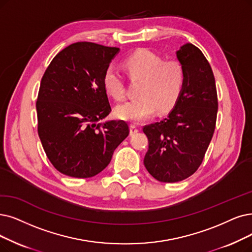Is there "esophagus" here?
Wrapping results in <instances>:
<instances>
[{"label":"esophagus","mask_w":252,"mask_h":252,"mask_svg":"<svg viewBox=\"0 0 252 252\" xmlns=\"http://www.w3.org/2000/svg\"><path fill=\"white\" fill-rule=\"evenodd\" d=\"M138 131H139V129L137 128V126H136V125H134V124H131V125H130V134L133 135V134L137 133Z\"/></svg>","instance_id":"1"}]
</instances>
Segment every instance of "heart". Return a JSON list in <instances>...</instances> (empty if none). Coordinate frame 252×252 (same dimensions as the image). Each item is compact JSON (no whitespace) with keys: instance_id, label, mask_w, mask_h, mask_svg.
Here are the masks:
<instances>
[{"instance_id":"b5f03b06","label":"heart","mask_w":252,"mask_h":252,"mask_svg":"<svg viewBox=\"0 0 252 252\" xmlns=\"http://www.w3.org/2000/svg\"><path fill=\"white\" fill-rule=\"evenodd\" d=\"M123 67L130 78L140 80L139 97L118 105L117 118L138 123L152 116L156 108L165 114L177 105L185 84L184 69L179 62L164 61L150 50L138 49L124 60ZM103 86L110 97L124 98L123 79L114 68L105 71Z\"/></svg>"}]
</instances>
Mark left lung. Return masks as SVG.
Instances as JSON below:
<instances>
[{"instance_id": "1", "label": "left lung", "mask_w": 252, "mask_h": 252, "mask_svg": "<svg viewBox=\"0 0 252 252\" xmlns=\"http://www.w3.org/2000/svg\"><path fill=\"white\" fill-rule=\"evenodd\" d=\"M176 56L185 72L182 96L164 119L143 129L149 139L144 164L164 183L196 172L212 139L218 108L214 74L200 49L186 43Z\"/></svg>"}]
</instances>
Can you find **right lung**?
I'll return each instance as SVG.
<instances>
[{
  "instance_id": "add662e5",
  "label": "right lung",
  "mask_w": 252,
  "mask_h": 252,
  "mask_svg": "<svg viewBox=\"0 0 252 252\" xmlns=\"http://www.w3.org/2000/svg\"><path fill=\"white\" fill-rule=\"evenodd\" d=\"M120 48L77 42L50 62L36 103L38 134L52 164L66 176L91 178L108 165L129 134L124 121H105L112 110L103 76Z\"/></svg>"
}]
</instances>
